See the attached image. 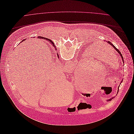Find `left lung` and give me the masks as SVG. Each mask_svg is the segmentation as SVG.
Wrapping results in <instances>:
<instances>
[{"label": "left lung", "mask_w": 134, "mask_h": 134, "mask_svg": "<svg viewBox=\"0 0 134 134\" xmlns=\"http://www.w3.org/2000/svg\"><path fill=\"white\" fill-rule=\"evenodd\" d=\"M107 43H108V44H111V46H112V47H113V48H115V50H116V51H117V52H119V54L120 55V56H121V58H122V61H123V62H124V59H123V57H122V54H121V52H120V51H119V50L118 49H117V48H116V47H115V46L114 45H113V44H112V43H111V42H109V41H107ZM118 91H119V90H118ZM112 98H110V99H108L107 100H108H108H111L112 99Z\"/></svg>", "instance_id": "1"}]
</instances>
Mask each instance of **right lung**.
I'll use <instances>...</instances> for the list:
<instances>
[{
	"mask_svg": "<svg viewBox=\"0 0 134 134\" xmlns=\"http://www.w3.org/2000/svg\"><path fill=\"white\" fill-rule=\"evenodd\" d=\"M38 38H42H42H44V39L45 38V39H46L47 40H48V41H50V42H51L52 44H53V45H54V43H53V42H52V41H51V40H50V39H48V38H44V37H41V36H38ZM24 40H23V41H24ZM58 56H59V55H58Z\"/></svg>",
	"mask_w": 134,
	"mask_h": 134,
	"instance_id": "right-lung-1",
	"label": "right lung"
}]
</instances>
